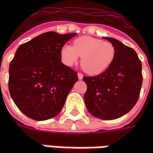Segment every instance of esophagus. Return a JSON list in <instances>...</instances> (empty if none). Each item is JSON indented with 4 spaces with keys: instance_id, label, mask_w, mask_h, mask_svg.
Here are the masks:
<instances>
[{
    "instance_id": "1",
    "label": "esophagus",
    "mask_w": 153,
    "mask_h": 153,
    "mask_svg": "<svg viewBox=\"0 0 153 153\" xmlns=\"http://www.w3.org/2000/svg\"><path fill=\"white\" fill-rule=\"evenodd\" d=\"M83 77V74L82 73H78V78H79V79H82Z\"/></svg>"
}]
</instances>
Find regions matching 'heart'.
I'll list each match as a JSON object with an SVG mask.
<instances>
[{
    "instance_id": "b5f03b06",
    "label": "heart",
    "mask_w": 153,
    "mask_h": 153,
    "mask_svg": "<svg viewBox=\"0 0 153 153\" xmlns=\"http://www.w3.org/2000/svg\"><path fill=\"white\" fill-rule=\"evenodd\" d=\"M61 59L71 66L81 56V67L89 74H99L107 70L115 56V49L109 42L83 36L77 38L73 46L65 45L60 51Z\"/></svg>"
}]
</instances>
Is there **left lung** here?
Returning <instances> with one entry per match:
<instances>
[{
  "mask_svg": "<svg viewBox=\"0 0 153 153\" xmlns=\"http://www.w3.org/2000/svg\"><path fill=\"white\" fill-rule=\"evenodd\" d=\"M109 41L115 49L112 64L97 76H83L87 84L84 102L88 112L102 120L120 118L138 102L142 83V63L131 47L113 38Z\"/></svg>",
  "mask_w": 153,
  "mask_h": 153,
  "instance_id": "8db88e82",
  "label": "left lung"
}]
</instances>
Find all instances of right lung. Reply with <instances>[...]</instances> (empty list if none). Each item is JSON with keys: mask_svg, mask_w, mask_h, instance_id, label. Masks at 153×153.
I'll use <instances>...</instances> for the list:
<instances>
[{"mask_svg": "<svg viewBox=\"0 0 153 153\" xmlns=\"http://www.w3.org/2000/svg\"><path fill=\"white\" fill-rule=\"evenodd\" d=\"M76 33L47 32L20 45L9 68V91L25 115L46 120L60 112L78 81L77 72L61 62V48Z\"/></svg>", "mask_w": 153, "mask_h": 153, "instance_id": "right-lung-1", "label": "right lung"}]
</instances>
